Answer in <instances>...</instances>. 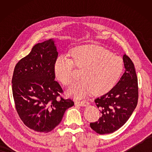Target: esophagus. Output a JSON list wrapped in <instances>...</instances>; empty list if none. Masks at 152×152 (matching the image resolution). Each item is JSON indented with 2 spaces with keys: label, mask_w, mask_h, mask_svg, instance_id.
Returning a JSON list of instances; mask_svg holds the SVG:
<instances>
[{
  "label": "esophagus",
  "mask_w": 152,
  "mask_h": 152,
  "mask_svg": "<svg viewBox=\"0 0 152 152\" xmlns=\"http://www.w3.org/2000/svg\"><path fill=\"white\" fill-rule=\"evenodd\" d=\"M76 104H78L80 106H86L88 105V102L86 101H76Z\"/></svg>",
  "instance_id": "obj_1"
}]
</instances>
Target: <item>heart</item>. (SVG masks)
Wrapping results in <instances>:
<instances>
[{"instance_id":"1","label":"heart","mask_w":152,"mask_h":152,"mask_svg":"<svg viewBox=\"0 0 152 152\" xmlns=\"http://www.w3.org/2000/svg\"><path fill=\"white\" fill-rule=\"evenodd\" d=\"M70 56L62 54L54 64L57 78L64 86H69L75 78V66L82 69L83 78L72 83L69 93L81 99L91 94L107 93L115 85L124 71V63L120 58L98 46H84L71 51Z\"/></svg>"}]
</instances>
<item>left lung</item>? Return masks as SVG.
Wrapping results in <instances>:
<instances>
[{"instance_id": "1", "label": "left lung", "mask_w": 152, "mask_h": 152, "mask_svg": "<svg viewBox=\"0 0 152 152\" xmlns=\"http://www.w3.org/2000/svg\"><path fill=\"white\" fill-rule=\"evenodd\" d=\"M125 71L114 88L95 99L101 117L90 127L101 134L114 133L122 127L133 114L138 99V79L134 66L127 55L123 57Z\"/></svg>"}]
</instances>
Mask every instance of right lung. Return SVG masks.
I'll return each instance as SVG.
<instances>
[{
	"label": "right lung",
	"mask_w": 152,
	"mask_h": 152,
	"mask_svg": "<svg viewBox=\"0 0 152 152\" xmlns=\"http://www.w3.org/2000/svg\"><path fill=\"white\" fill-rule=\"evenodd\" d=\"M58 56L53 40L38 43L16 64L12 83L15 109L23 124L35 131L48 133L62 120L66 110L74 106L61 96L63 90L55 80Z\"/></svg>",
	"instance_id": "add662e5"
}]
</instances>
